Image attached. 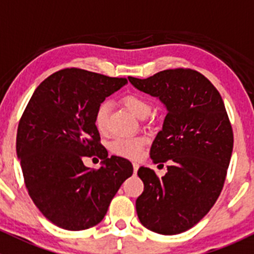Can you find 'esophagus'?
<instances>
[{
	"label": "esophagus",
	"mask_w": 254,
	"mask_h": 254,
	"mask_svg": "<svg viewBox=\"0 0 254 254\" xmlns=\"http://www.w3.org/2000/svg\"><path fill=\"white\" fill-rule=\"evenodd\" d=\"M132 167H134V173H135V175H136L137 170H139V163L134 162V163H132Z\"/></svg>",
	"instance_id": "1"
}]
</instances>
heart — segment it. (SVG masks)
<instances>
[{
	"mask_svg": "<svg viewBox=\"0 0 254 254\" xmlns=\"http://www.w3.org/2000/svg\"><path fill=\"white\" fill-rule=\"evenodd\" d=\"M123 104L127 107L129 112H131L139 119H143L147 117L151 112V104L146 98L139 94H127L123 98ZM111 104L109 102L104 101L98 104L96 112H94V125L97 130L101 132L106 131L108 125V115ZM145 137L142 136H131V137H118L113 140L111 143V151L114 155L120 156L130 160H136L141 156L142 148L145 146Z\"/></svg>",
	"mask_w": 254,
	"mask_h": 254,
	"instance_id": "heart-1",
	"label": "heart"
}]
</instances>
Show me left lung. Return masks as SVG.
Segmentation results:
<instances>
[{"mask_svg": "<svg viewBox=\"0 0 254 254\" xmlns=\"http://www.w3.org/2000/svg\"><path fill=\"white\" fill-rule=\"evenodd\" d=\"M129 81L167 108L150 150L153 163L168 162L167 173L158 178L139 168L137 216L156 234H181L198 224L221 193L234 148L231 123L219 91L198 71L173 68Z\"/></svg>", "mask_w": 254, "mask_h": 254, "instance_id": "obj_1", "label": "left lung"}]
</instances>
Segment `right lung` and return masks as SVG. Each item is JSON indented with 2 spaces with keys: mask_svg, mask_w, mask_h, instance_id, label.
<instances>
[{
  "mask_svg": "<svg viewBox=\"0 0 254 254\" xmlns=\"http://www.w3.org/2000/svg\"><path fill=\"white\" fill-rule=\"evenodd\" d=\"M127 83L81 68H64L45 78L33 93L17 130V156L30 198L61 229L81 231L99 224L132 165L108 157L94 125L99 103ZM98 155L91 170L84 157Z\"/></svg>",
  "mask_w": 254,
  "mask_h": 254,
  "instance_id": "obj_1",
  "label": "right lung"
}]
</instances>
